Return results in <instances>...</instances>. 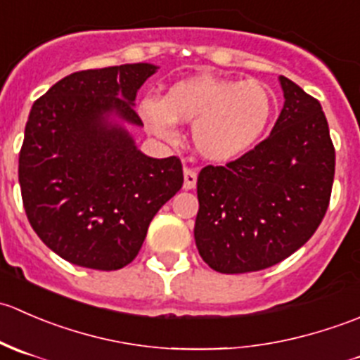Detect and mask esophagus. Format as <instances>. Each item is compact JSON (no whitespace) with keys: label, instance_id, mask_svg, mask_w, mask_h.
I'll use <instances>...</instances> for the list:
<instances>
[{"label":"esophagus","instance_id":"esophagus-1","mask_svg":"<svg viewBox=\"0 0 360 360\" xmlns=\"http://www.w3.org/2000/svg\"><path fill=\"white\" fill-rule=\"evenodd\" d=\"M197 170L195 169H184V190H193L195 186H197Z\"/></svg>","mask_w":360,"mask_h":360}]
</instances>
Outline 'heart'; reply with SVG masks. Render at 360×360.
Segmentation results:
<instances>
[{"mask_svg":"<svg viewBox=\"0 0 360 360\" xmlns=\"http://www.w3.org/2000/svg\"><path fill=\"white\" fill-rule=\"evenodd\" d=\"M275 94L259 79L198 75L176 82L162 99L144 97L139 115L151 134L177 137V123H193L191 141L203 158L228 162L248 153L275 112Z\"/></svg>","mask_w":360,"mask_h":360,"instance_id":"obj_1","label":"heart"}]
</instances>
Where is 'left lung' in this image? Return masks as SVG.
Instances as JSON below:
<instances>
[{
  "mask_svg": "<svg viewBox=\"0 0 360 360\" xmlns=\"http://www.w3.org/2000/svg\"><path fill=\"white\" fill-rule=\"evenodd\" d=\"M284 108L271 134L224 167L198 174L195 242L219 274L264 270L291 256L324 219L335 146L321 103L281 76Z\"/></svg>",
  "mask_w": 360,
  "mask_h": 360,
  "instance_id": "obj_1",
  "label": "left lung"
}]
</instances>
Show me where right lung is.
I'll return each mask as SVG.
<instances>
[{
    "label": "right lung",
    "mask_w": 360,
    "mask_h": 360,
    "mask_svg": "<svg viewBox=\"0 0 360 360\" xmlns=\"http://www.w3.org/2000/svg\"><path fill=\"white\" fill-rule=\"evenodd\" d=\"M157 69L72 72L32 104L19 155L24 209L43 244L69 263L127 266L160 207L183 186L181 160L146 157L120 123L143 125L134 101Z\"/></svg>",
    "instance_id": "obj_1"
}]
</instances>
